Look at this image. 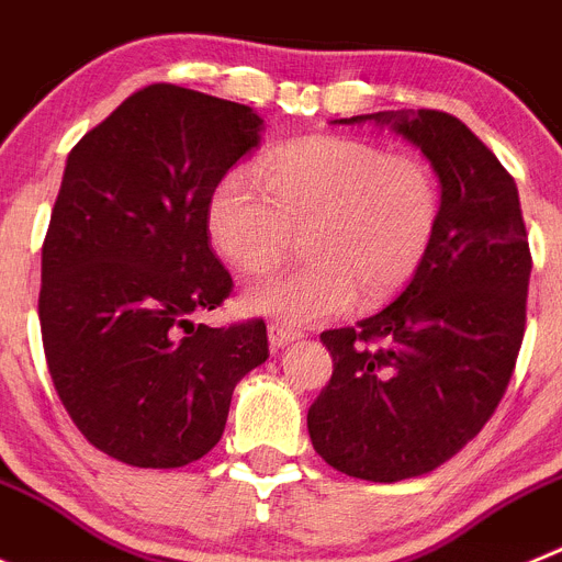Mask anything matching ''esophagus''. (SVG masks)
Here are the masks:
<instances>
[{
    "label": "esophagus",
    "instance_id": "1",
    "mask_svg": "<svg viewBox=\"0 0 562 562\" xmlns=\"http://www.w3.org/2000/svg\"><path fill=\"white\" fill-rule=\"evenodd\" d=\"M300 338V333L291 330V327L285 325H269V344L271 350H282V347H288L291 341H296Z\"/></svg>",
    "mask_w": 562,
    "mask_h": 562
}]
</instances>
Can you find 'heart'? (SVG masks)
I'll list each match as a JSON object with an SVG mask.
<instances>
[{"label":"heart","mask_w":562,"mask_h":562,"mask_svg":"<svg viewBox=\"0 0 562 562\" xmlns=\"http://www.w3.org/2000/svg\"><path fill=\"white\" fill-rule=\"evenodd\" d=\"M255 173L215 184L206 226L215 249L244 271H269L302 229L307 260L246 291V305L285 325H316L363 302H383L423 269L437 240V176L412 154L361 136H313L274 150Z\"/></svg>","instance_id":"heart-1"}]
</instances>
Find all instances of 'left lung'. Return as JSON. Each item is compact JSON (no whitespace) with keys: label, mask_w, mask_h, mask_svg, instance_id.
<instances>
[{"label":"left lung","mask_w":562,"mask_h":562,"mask_svg":"<svg viewBox=\"0 0 562 562\" xmlns=\"http://www.w3.org/2000/svg\"><path fill=\"white\" fill-rule=\"evenodd\" d=\"M392 123L442 181L437 240L406 291L356 327L325 330L333 375L307 408L330 468L403 482L459 453L502 403L527 330L532 251L518 187L462 120L434 109Z\"/></svg>","instance_id":"1"}]
</instances>
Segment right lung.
<instances>
[{
	"label": "right lung",
	"instance_id": "right-lung-1",
	"mask_svg": "<svg viewBox=\"0 0 562 562\" xmlns=\"http://www.w3.org/2000/svg\"><path fill=\"white\" fill-rule=\"evenodd\" d=\"M260 128L249 105L150 83L69 150L42 249L44 356L78 431L117 462L210 453L235 383L269 358L262 318H190L235 288L206 206Z\"/></svg>",
	"mask_w": 562,
	"mask_h": 562
}]
</instances>
